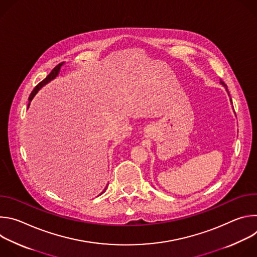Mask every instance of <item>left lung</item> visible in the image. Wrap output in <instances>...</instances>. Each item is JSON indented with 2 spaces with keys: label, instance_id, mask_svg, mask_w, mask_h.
I'll list each match as a JSON object with an SVG mask.
<instances>
[{
  "label": "left lung",
  "instance_id": "8db88e82",
  "mask_svg": "<svg viewBox=\"0 0 257 257\" xmlns=\"http://www.w3.org/2000/svg\"><path fill=\"white\" fill-rule=\"evenodd\" d=\"M222 83H223V84H224V85H225V87H226V89H227V91H228V88H227V85H226V84H225V83H224V82H223V81H222ZM228 93H229V91H228ZM229 95H230V93H229Z\"/></svg>",
  "mask_w": 257,
  "mask_h": 257
}]
</instances>
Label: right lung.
<instances>
[{
    "mask_svg": "<svg viewBox=\"0 0 257 257\" xmlns=\"http://www.w3.org/2000/svg\"><path fill=\"white\" fill-rule=\"evenodd\" d=\"M63 65V63H60L59 65H57L52 71H51V73L50 74L42 81V82H40L38 85H36L35 87H34V89L31 91V93H30V95H29V103H28V106H29V104H30V101L32 100V98H33V96L36 94V92H38L45 84H47L48 82H50L52 79H54L58 74H59V72H60V68H61V66ZM105 190V189H104Z\"/></svg>",
    "mask_w": 257,
    "mask_h": 257,
    "instance_id": "add662e5",
    "label": "right lung"
}]
</instances>
